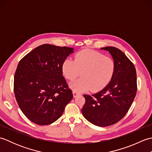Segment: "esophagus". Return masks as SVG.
I'll return each instance as SVG.
<instances>
[{
	"mask_svg": "<svg viewBox=\"0 0 152 152\" xmlns=\"http://www.w3.org/2000/svg\"><path fill=\"white\" fill-rule=\"evenodd\" d=\"M73 96H74V97H76L77 96H78L80 93H78V92H77L76 91H73Z\"/></svg>",
	"mask_w": 152,
	"mask_h": 152,
	"instance_id": "1",
	"label": "esophagus"
}]
</instances>
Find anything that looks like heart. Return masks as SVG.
Returning <instances> with one entry per match:
<instances>
[{"instance_id":"obj_1","label":"heart","mask_w":152,"mask_h":152,"mask_svg":"<svg viewBox=\"0 0 152 152\" xmlns=\"http://www.w3.org/2000/svg\"><path fill=\"white\" fill-rule=\"evenodd\" d=\"M62 72L69 80L76 78L81 73L82 77L70 84L74 91L91 89L92 91H98L111 81L115 72V63L111 57L99 51L83 50L75 55L74 60L66 59L63 61Z\"/></svg>"}]
</instances>
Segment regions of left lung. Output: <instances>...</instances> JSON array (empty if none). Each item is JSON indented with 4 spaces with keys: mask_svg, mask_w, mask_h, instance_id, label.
<instances>
[{
    "mask_svg": "<svg viewBox=\"0 0 152 152\" xmlns=\"http://www.w3.org/2000/svg\"><path fill=\"white\" fill-rule=\"evenodd\" d=\"M108 51L115 63L113 78L104 89L86 99L82 112L87 120L99 127L118 122L129 110L137 90V73L133 63L115 47L101 48Z\"/></svg>",
    "mask_w": 152,
    "mask_h": 152,
    "instance_id": "obj_1",
    "label": "left lung"
}]
</instances>
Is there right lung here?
<instances>
[{"instance_id": "obj_1", "label": "right lung", "mask_w": 152, "mask_h": 152, "mask_svg": "<svg viewBox=\"0 0 152 152\" xmlns=\"http://www.w3.org/2000/svg\"><path fill=\"white\" fill-rule=\"evenodd\" d=\"M74 48L43 44L19 61L14 76L15 96L21 110L39 125L52 124L73 98L62 64Z\"/></svg>"}]
</instances>
